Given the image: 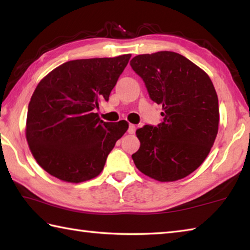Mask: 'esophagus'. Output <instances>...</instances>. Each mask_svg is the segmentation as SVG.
<instances>
[{
  "label": "esophagus",
  "mask_w": 250,
  "mask_h": 250,
  "mask_svg": "<svg viewBox=\"0 0 250 250\" xmlns=\"http://www.w3.org/2000/svg\"><path fill=\"white\" fill-rule=\"evenodd\" d=\"M135 130H136L135 125H129V129H128V133L129 134H134L135 133Z\"/></svg>",
  "instance_id": "34e87169"
}]
</instances>
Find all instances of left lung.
I'll use <instances>...</instances> for the list:
<instances>
[{
  "instance_id": "8db88e82",
  "label": "left lung",
  "mask_w": 250,
  "mask_h": 250,
  "mask_svg": "<svg viewBox=\"0 0 250 250\" xmlns=\"http://www.w3.org/2000/svg\"><path fill=\"white\" fill-rule=\"evenodd\" d=\"M130 64L164 117L158 126L136 130L141 146L132 155L135 167L159 182L185 178L204 162L218 133L214 84L202 68L173 51L139 55Z\"/></svg>"
}]
</instances>
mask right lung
I'll return each mask as SVG.
<instances>
[{
    "instance_id": "obj_1",
    "label": "right lung",
    "mask_w": 250,
    "mask_h": 250,
    "mask_svg": "<svg viewBox=\"0 0 250 250\" xmlns=\"http://www.w3.org/2000/svg\"><path fill=\"white\" fill-rule=\"evenodd\" d=\"M131 55L73 60L37 84L28 107L25 137L36 162L62 182L83 183L103 171L125 133V120L105 122L94 109L108 101Z\"/></svg>"
}]
</instances>
